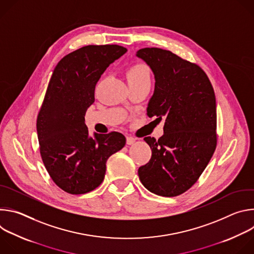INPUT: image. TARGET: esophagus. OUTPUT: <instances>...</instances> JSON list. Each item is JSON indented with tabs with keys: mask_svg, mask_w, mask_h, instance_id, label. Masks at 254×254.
Instances as JSON below:
<instances>
[{
	"mask_svg": "<svg viewBox=\"0 0 254 254\" xmlns=\"http://www.w3.org/2000/svg\"><path fill=\"white\" fill-rule=\"evenodd\" d=\"M134 141H135V138H134V137H132V136H130V135H127V144H132V143H134Z\"/></svg>",
	"mask_w": 254,
	"mask_h": 254,
	"instance_id": "esophagus-1",
	"label": "esophagus"
}]
</instances>
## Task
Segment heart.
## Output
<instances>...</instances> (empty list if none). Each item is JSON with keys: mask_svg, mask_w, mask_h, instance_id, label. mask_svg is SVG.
Segmentation results:
<instances>
[{"mask_svg": "<svg viewBox=\"0 0 254 254\" xmlns=\"http://www.w3.org/2000/svg\"><path fill=\"white\" fill-rule=\"evenodd\" d=\"M127 82H137L143 80H150V73L146 66L135 64L129 67L127 71Z\"/></svg>", "mask_w": 254, "mask_h": 254, "instance_id": "1", "label": "heart"}]
</instances>
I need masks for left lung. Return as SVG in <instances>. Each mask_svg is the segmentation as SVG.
Returning <instances> with one entry per match:
<instances>
[{
	"instance_id": "8db88e82",
	"label": "left lung",
	"mask_w": 254,
	"mask_h": 254,
	"mask_svg": "<svg viewBox=\"0 0 254 254\" xmlns=\"http://www.w3.org/2000/svg\"><path fill=\"white\" fill-rule=\"evenodd\" d=\"M135 56L155 76L147 115L165 118L164 134L147 136L152 157L138 168L141 184L150 192L175 197L191 188L216 148V99L205 72L196 64L161 48H142Z\"/></svg>"
}]
</instances>
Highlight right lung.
<instances>
[{
  "label": "right lung",
  "mask_w": 254,
  "mask_h": 254,
  "mask_svg": "<svg viewBox=\"0 0 254 254\" xmlns=\"http://www.w3.org/2000/svg\"><path fill=\"white\" fill-rule=\"evenodd\" d=\"M127 51L119 45L84 46L63 57L53 71L37 118V134L47 172L69 194L97 188L107 159L125 147L121 132L90 135L84 117L100 76Z\"/></svg>",
  "instance_id": "obj_1"
}]
</instances>
